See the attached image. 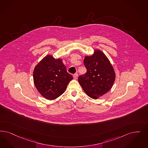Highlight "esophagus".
<instances>
[{
	"instance_id": "esophagus-1",
	"label": "esophagus",
	"mask_w": 148,
	"mask_h": 148,
	"mask_svg": "<svg viewBox=\"0 0 148 148\" xmlns=\"http://www.w3.org/2000/svg\"><path fill=\"white\" fill-rule=\"evenodd\" d=\"M73 77H74V78L75 79H77V77H78V74H74V75H73Z\"/></svg>"
}]
</instances>
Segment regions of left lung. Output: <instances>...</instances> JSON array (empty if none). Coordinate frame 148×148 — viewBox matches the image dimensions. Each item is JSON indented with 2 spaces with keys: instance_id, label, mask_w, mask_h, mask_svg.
Masks as SVG:
<instances>
[{
  "instance_id": "8db88e82",
  "label": "left lung",
  "mask_w": 148,
  "mask_h": 148,
  "mask_svg": "<svg viewBox=\"0 0 148 148\" xmlns=\"http://www.w3.org/2000/svg\"><path fill=\"white\" fill-rule=\"evenodd\" d=\"M84 64L87 71L79 77V83L89 97L97 99L112 87L116 77L112 65L99 49L92 56H86Z\"/></svg>"
}]
</instances>
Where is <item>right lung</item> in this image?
I'll return each instance as SVG.
<instances>
[{"mask_svg":"<svg viewBox=\"0 0 148 148\" xmlns=\"http://www.w3.org/2000/svg\"><path fill=\"white\" fill-rule=\"evenodd\" d=\"M36 89L44 97L52 100L63 94L73 79L62 60L48 55L36 65L33 73Z\"/></svg>","mask_w":148,"mask_h":148,"instance_id":"add662e5","label":"right lung"}]
</instances>
